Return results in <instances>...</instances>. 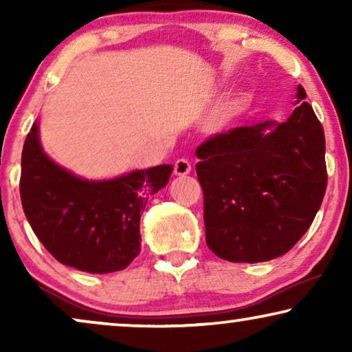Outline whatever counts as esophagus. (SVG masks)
I'll list each match as a JSON object with an SVG mask.
<instances>
[{"instance_id": "esophagus-1", "label": "esophagus", "mask_w": 352, "mask_h": 352, "mask_svg": "<svg viewBox=\"0 0 352 352\" xmlns=\"http://www.w3.org/2000/svg\"><path fill=\"white\" fill-rule=\"evenodd\" d=\"M190 170H192L190 163H189V160H186V158H181V160H177L175 163V175L176 176L189 175Z\"/></svg>"}]
</instances>
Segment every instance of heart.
<instances>
[{
    "label": "heart",
    "instance_id": "b5f03b06",
    "mask_svg": "<svg viewBox=\"0 0 352 352\" xmlns=\"http://www.w3.org/2000/svg\"><path fill=\"white\" fill-rule=\"evenodd\" d=\"M248 102H250V98L247 94H239L230 100H228V102H226L223 107L214 113L213 126L216 129L229 128L230 124L235 123V120L245 112V109L248 107Z\"/></svg>",
    "mask_w": 352,
    "mask_h": 352
}]
</instances>
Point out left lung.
Listing matches in <instances>:
<instances>
[{
    "label": "left lung",
    "mask_w": 352,
    "mask_h": 352,
    "mask_svg": "<svg viewBox=\"0 0 352 352\" xmlns=\"http://www.w3.org/2000/svg\"><path fill=\"white\" fill-rule=\"evenodd\" d=\"M296 89L287 122L216 134L195 151L206 245L232 263L285 254L309 229L327 189L324 128Z\"/></svg>",
    "instance_id": "obj_1"
}]
</instances>
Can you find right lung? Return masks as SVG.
<instances>
[{
  "label": "right lung",
  "mask_w": 352,
  "mask_h": 352,
  "mask_svg": "<svg viewBox=\"0 0 352 352\" xmlns=\"http://www.w3.org/2000/svg\"><path fill=\"white\" fill-rule=\"evenodd\" d=\"M173 165L93 181L47 157L38 122L22 151L21 200L33 232L57 261L89 274L122 271L141 252V213Z\"/></svg>",
  "instance_id": "right-lung-1"
}]
</instances>
